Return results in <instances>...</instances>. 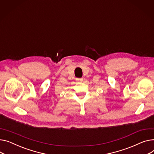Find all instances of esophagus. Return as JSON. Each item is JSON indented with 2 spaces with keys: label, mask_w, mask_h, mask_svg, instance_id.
I'll return each instance as SVG.
<instances>
[{
  "label": "esophagus",
  "mask_w": 154,
  "mask_h": 154,
  "mask_svg": "<svg viewBox=\"0 0 154 154\" xmlns=\"http://www.w3.org/2000/svg\"><path fill=\"white\" fill-rule=\"evenodd\" d=\"M76 80H77V81H80V82H81V81H82V80H83V79H82V78H77Z\"/></svg>",
  "instance_id": "esophagus-1"
}]
</instances>
